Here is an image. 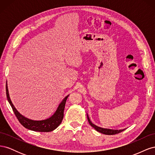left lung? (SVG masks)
I'll return each instance as SVG.
<instances>
[{
  "label": "left lung",
  "mask_w": 155,
  "mask_h": 155,
  "mask_svg": "<svg viewBox=\"0 0 155 155\" xmlns=\"http://www.w3.org/2000/svg\"><path fill=\"white\" fill-rule=\"evenodd\" d=\"M87 119H88V121L89 124H90L94 129H96L97 132H100L102 134H107V135H113V134H118L125 130V129L118 130V129H105V128L100 127H98L94 124H92V122L91 121L90 118H89L88 115L87 114Z\"/></svg>",
  "instance_id": "1"
}]
</instances>
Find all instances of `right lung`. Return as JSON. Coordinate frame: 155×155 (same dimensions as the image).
Here are the masks:
<instances>
[{
    "mask_svg": "<svg viewBox=\"0 0 155 155\" xmlns=\"http://www.w3.org/2000/svg\"><path fill=\"white\" fill-rule=\"evenodd\" d=\"M6 91L7 99L9 104H10L18 120L19 121L21 125L24 126L25 128L31 130L37 131V132H50V131H52L57 128L61 123L64 116L65 104H66L67 100L69 95L65 97L62 101L60 103L57 110H55L54 114L50 116V118L43 120H34L26 118L25 116L20 114L19 112L14 107L10 97V94H9L7 82L6 85Z\"/></svg>",
    "mask_w": 155,
    "mask_h": 155,
    "instance_id": "right-lung-1",
    "label": "right lung"
}]
</instances>
